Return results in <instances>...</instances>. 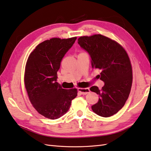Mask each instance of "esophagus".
Wrapping results in <instances>:
<instances>
[{"label":"esophagus","mask_w":151,"mask_h":151,"mask_svg":"<svg viewBox=\"0 0 151 151\" xmlns=\"http://www.w3.org/2000/svg\"><path fill=\"white\" fill-rule=\"evenodd\" d=\"M78 91L82 95H86L90 92V89L88 88H78Z\"/></svg>","instance_id":"1"}]
</instances>
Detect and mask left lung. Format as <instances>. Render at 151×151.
<instances>
[{
	"mask_svg": "<svg viewBox=\"0 0 151 151\" xmlns=\"http://www.w3.org/2000/svg\"><path fill=\"white\" fill-rule=\"evenodd\" d=\"M78 43L91 57L92 68L100 71L96 78L105 82L101 90L92 86L90 90L99 96L92 111L103 117L117 114L129 97L133 82V71L128 55L117 41L101 34L81 36Z\"/></svg>",
	"mask_w": 151,
	"mask_h": 151,
	"instance_id": "obj_1",
	"label": "left lung"
}]
</instances>
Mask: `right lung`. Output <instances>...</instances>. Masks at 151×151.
Instances as JSON below:
<instances>
[{
  "label": "right lung",
  "instance_id": "right-lung-1",
  "mask_svg": "<svg viewBox=\"0 0 151 151\" xmlns=\"http://www.w3.org/2000/svg\"><path fill=\"white\" fill-rule=\"evenodd\" d=\"M76 40V37L46 40L36 46L27 60L25 88L33 107L46 118L62 117L77 96L76 88L64 89L56 82L61 60Z\"/></svg>",
  "mask_w": 151,
  "mask_h": 151
}]
</instances>
